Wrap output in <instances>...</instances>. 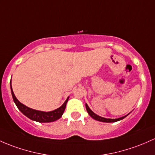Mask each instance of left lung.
Wrapping results in <instances>:
<instances>
[{
	"instance_id": "left-lung-1",
	"label": "left lung",
	"mask_w": 155,
	"mask_h": 155,
	"mask_svg": "<svg viewBox=\"0 0 155 155\" xmlns=\"http://www.w3.org/2000/svg\"><path fill=\"white\" fill-rule=\"evenodd\" d=\"M85 107H86V110H87V113L89 114V115H90V116L92 117L93 119H94V120H97V121L103 122V123H114V122L120 121V120H123V119H124L125 117L128 116V115H125V116H124V117H120V118H117V119L104 118V117L98 116V115L96 114L95 113H94V112H93L92 110H91L90 107H88V105H87V104H85Z\"/></svg>"
}]
</instances>
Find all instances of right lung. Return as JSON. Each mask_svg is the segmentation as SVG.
<instances>
[{"instance_id":"1","label":"right lung","mask_w":155,"mask_h":155,"mask_svg":"<svg viewBox=\"0 0 155 155\" xmlns=\"http://www.w3.org/2000/svg\"><path fill=\"white\" fill-rule=\"evenodd\" d=\"M10 87L13 100H14V102L15 103L18 108L19 110H21V112L24 114L26 117L30 118V120H34V121L38 122V123H51V122H54L56 121V120H58L59 118H61V117L62 116L63 113H64L65 110L66 104L67 102H68V99H69V97H68V99H66V101L64 102V104H63L61 107L56 109V110L48 112L41 111V110H34V109L30 108V107L24 105V104L21 103L15 97L14 93H13L12 85H11V82Z\"/></svg>"}]
</instances>
